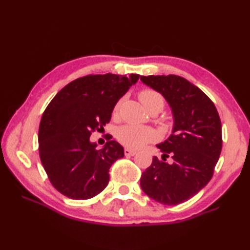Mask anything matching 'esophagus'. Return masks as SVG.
Listing matches in <instances>:
<instances>
[{
	"label": "esophagus",
	"instance_id": "34e87169",
	"mask_svg": "<svg viewBox=\"0 0 250 250\" xmlns=\"http://www.w3.org/2000/svg\"><path fill=\"white\" fill-rule=\"evenodd\" d=\"M136 153V151L135 150H133V149H129V148H125V156H128V157H130V156H134Z\"/></svg>",
	"mask_w": 250,
	"mask_h": 250
}]
</instances>
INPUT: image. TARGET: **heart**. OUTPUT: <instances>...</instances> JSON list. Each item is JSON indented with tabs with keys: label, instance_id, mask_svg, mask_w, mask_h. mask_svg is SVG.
Wrapping results in <instances>:
<instances>
[{
	"label": "heart",
	"instance_id": "obj_1",
	"mask_svg": "<svg viewBox=\"0 0 250 250\" xmlns=\"http://www.w3.org/2000/svg\"><path fill=\"white\" fill-rule=\"evenodd\" d=\"M139 99L144 107L148 110L153 106H160L163 107L164 100L162 95L152 89H143L139 93ZM120 102L115 105L114 115H117L119 111ZM117 140L122 145L129 148H141L147 143L153 142L157 139L156 132L148 126H141L134 125H125L117 130Z\"/></svg>",
	"mask_w": 250,
	"mask_h": 250
}]
</instances>
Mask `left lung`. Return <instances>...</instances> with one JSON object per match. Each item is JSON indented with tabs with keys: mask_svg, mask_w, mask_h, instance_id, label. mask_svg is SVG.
I'll return each instance as SVG.
<instances>
[{
	"mask_svg": "<svg viewBox=\"0 0 250 250\" xmlns=\"http://www.w3.org/2000/svg\"><path fill=\"white\" fill-rule=\"evenodd\" d=\"M160 92L172 107L174 129L157 147L162 160L152 158L143 172L141 187L155 201L177 205L192 198L208 184L222 148L221 121L215 104L193 83L177 75L141 76ZM173 162L168 165L166 158Z\"/></svg>",
	"mask_w": 250,
	"mask_h": 250,
	"instance_id": "left-lung-1",
	"label": "left lung"
}]
</instances>
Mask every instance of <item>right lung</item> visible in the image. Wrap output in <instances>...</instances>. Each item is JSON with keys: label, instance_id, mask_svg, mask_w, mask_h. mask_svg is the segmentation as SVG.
I'll return each instance as SVG.
<instances>
[{"label": "right lung", "instance_id": "right-lung-1", "mask_svg": "<svg viewBox=\"0 0 250 250\" xmlns=\"http://www.w3.org/2000/svg\"><path fill=\"white\" fill-rule=\"evenodd\" d=\"M105 74L86 75L67 83L44 110L39 129V153L51 185L73 200L98 195L109 182V168L125 156L124 147L106 136L97 149L92 132L104 130L116 103L139 79Z\"/></svg>", "mask_w": 250, "mask_h": 250}]
</instances>
